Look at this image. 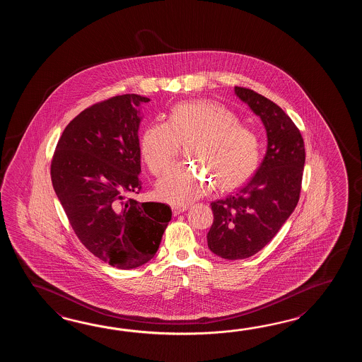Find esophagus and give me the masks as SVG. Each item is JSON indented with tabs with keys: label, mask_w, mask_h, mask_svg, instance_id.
<instances>
[{
	"label": "esophagus",
	"mask_w": 362,
	"mask_h": 362,
	"mask_svg": "<svg viewBox=\"0 0 362 362\" xmlns=\"http://www.w3.org/2000/svg\"><path fill=\"white\" fill-rule=\"evenodd\" d=\"M186 209H187V206H180V204H173V206H172V211H173V215L175 216L182 214Z\"/></svg>",
	"instance_id": "34e87169"
}]
</instances>
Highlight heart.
I'll return each instance as SVG.
<instances>
[{"mask_svg": "<svg viewBox=\"0 0 362 362\" xmlns=\"http://www.w3.org/2000/svg\"><path fill=\"white\" fill-rule=\"evenodd\" d=\"M194 139L190 156L206 170L177 164L158 182V195L172 204H186L212 190L216 180L223 189L246 182L257 170L262 142L257 133L239 123L230 108L216 100L181 102L170 108L165 123L144 131L141 155L148 170L159 176L180 151V144Z\"/></svg>", "mask_w": 362, "mask_h": 362, "instance_id": "1", "label": "heart"}]
</instances>
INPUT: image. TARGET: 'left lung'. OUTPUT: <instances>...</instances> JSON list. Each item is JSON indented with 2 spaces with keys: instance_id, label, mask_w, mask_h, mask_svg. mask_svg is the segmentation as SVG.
Masks as SVG:
<instances>
[{
  "instance_id": "8db88e82",
  "label": "left lung",
  "mask_w": 362,
  "mask_h": 362,
  "mask_svg": "<svg viewBox=\"0 0 362 362\" xmlns=\"http://www.w3.org/2000/svg\"><path fill=\"white\" fill-rule=\"evenodd\" d=\"M235 94L260 116L268 147L259 170L233 195L211 203L214 223L207 242L214 254L239 260L267 246L300 198L304 139L290 116L273 100L235 86Z\"/></svg>"
}]
</instances>
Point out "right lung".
Instances as JSON below:
<instances>
[{
  "label": "right lung",
  "mask_w": 362,
  "mask_h": 362,
  "mask_svg": "<svg viewBox=\"0 0 362 362\" xmlns=\"http://www.w3.org/2000/svg\"><path fill=\"white\" fill-rule=\"evenodd\" d=\"M137 94L94 103L69 122L55 147L52 182L77 238L119 269L151 260L172 217L167 204L132 198L142 192Z\"/></svg>",
  "instance_id": "right-lung-1"
}]
</instances>
